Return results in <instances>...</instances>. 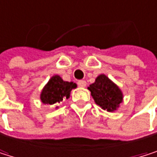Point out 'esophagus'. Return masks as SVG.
I'll use <instances>...</instances> for the list:
<instances>
[{
  "label": "esophagus",
  "instance_id": "esophagus-1",
  "mask_svg": "<svg viewBox=\"0 0 157 157\" xmlns=\"http://www.w3.org/2000/svg\"><path fill=\"white\" fill-rule=\"evenodd\" d=\"M77 84H78V86H79L80 87H86V81H84V80L79 81Z\"/></svg>",
  "mask_w": 157,
  "mask_h": 157
}]
</instances>
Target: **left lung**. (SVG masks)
Instances as JSON below:
<instances>
[{
    "mask_svg": "<svg viewBox=\"0 0 157 157\" xmlns=\"http://www.w3.org/2000/svg\"><path fill=\"white\" fill-rule=\"evenodd\" d=\"M88 89L95 102L108 111L116 110L122 102L121 91L104 74H100Z\"/></svg>",
    "mask_w": 157,
    "mask_h": 157,
    "instance_id": "8db88e82",
    "label": "left lung"
}]
</instances>
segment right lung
I'll list each match as a JSON object with an SVG mask.
<instances>
[{"mask_svg": "<svg viewBox=\"0 0 157 157\" xmlns=\"http://www.w3.org/2000/svg\"><path fill=\"white\" fill-rule=\"evenodd\" d=\"M76 87V84L72 82H65L59 75L51 77V79L43 88L40 99L44 104L53 105L69 98L71 89Z\"/></svg>", "mask_w": 157, "mask_h": 157, "instance_id": "right-lung-1", "label": "right lung"}]
</instances>
